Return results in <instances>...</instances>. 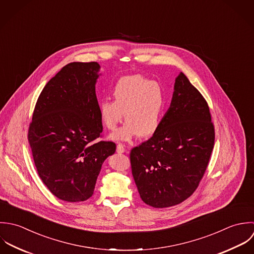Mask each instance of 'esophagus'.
<instances>
[{
  "label": "esophagus",
  "instance_id": "1",
  "mask_svg": "<svg viewBox=\"0 0 254 254\" xmlns=\"http://www.w3.org/2000/svg\"><path fill=\"white\" fill-rule=\"evenodd\" d=\"M117 152L118 153H124L126 152V148L123 144H118L117 145Z\"/></svg>",
  "mask_w": 254,
  "mask_h": 254
}]
</instances>
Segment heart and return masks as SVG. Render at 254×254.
<instances>
[{
    "label": "heart",
    "instance_id": "heart-1",
    "mask_svg": "<svg viewBox=\"0 0 254 254\" xmlns=\"http://www.w3.org/2000/svg\"><path fill=\"white\" fill-rule=\"evenodd\" d=\"M114 101L105 99L98 111L109 130L117 128L125 117L126 124L111 135L113 140L129 141L136 135L150 137L160 127L166 97L161 85L140 74L121 77L113 88Z\"/></svg>",
    "mask_w": 254,
    "mask_h": 254
}]
</instances>
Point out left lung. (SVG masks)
I'll list each match as a JSON object with an SVG mask.
<instances>
[{
    "mask_svg": "<svg viewBox=\"0 0 254 254\" xmlns=\"http://www.w3.org/2000/svg\"><path fill=\"white\" fill-rule=\"evenodd\" d=\"M214 140L208 104L181 72L160 127L129 154L132 176L143 202L166 208L189 198L206 171Z\"/></svg>",
    "mask_w": 254,
    "mask_h": 254,
    "instance_id": "left-lung-1",
    "label": "left lung"
}]
</instances>
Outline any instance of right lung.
Segmentation results:
<instances>
[{"instance_id":"right-lung-1","label":"right lung","mask_w":254,"mask_h":254,"mask_svg":"<svg viewBox=\"0 0 254 254\" xmlns=\"http://www.w3.org/2000/svg\"><path fill=\"white\" fill-rule=\"evenodd\" d=\"M100 65H64L43 88L28 129L35 167L52 193L67 202L92 196L112 141H95L103 131L95 84Z\"/></svg>"}]
</instances>
